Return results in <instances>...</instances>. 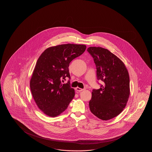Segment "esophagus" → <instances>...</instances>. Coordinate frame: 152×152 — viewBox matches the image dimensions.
<instances>
[{"instance_id":"obj_1","label":"esophagus","mask_w":152,"mask_h":152,"mask_svg":"<svg viewBox=\"0 0 152 152\" xmlns=\"http://www.w3.org/2000/svg\"><path fill=\"white\" fill-rule=\"evenodd\" d=\"M75 90L78 91V92H81V91H83L84 90V89L83 88H81L80 87H77L76 88H75Z\"/></svg>"}]
</instances>
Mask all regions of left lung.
Returning <instances> with one entry per match:
<instances>
[{
    "mask_svg": "<svg viewBox=\"0 0 152 152\" xmlns=\"http://www.w3.org/2000/svg\"><path fill=\"white\" fill-rule=\"evenodd\" d=\"M87 50L96 66L97 79L104 82L99 89L92 91L91 112L100 120H111L126 106L130 95L129 73L123 61L107 49L90 47Z\"/></svg>",
    "mask_w": 152,
    "mask_h": 152,
    "instance_id": "obj_1",
    "label": "left lung"
}]
</instances>
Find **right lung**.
<instances>
[{"instance_id": "1", "label": "right lung", "mask_w": 152, "mask_h": 152, "mask_svg": "<svg viewBox=\"0 0 152 152\" xmlns=\"http://www.w3.org/2000/svg\"><path fill=\"white\" fill-rule=\"evenodd\" d=\"M84 45L65 44L46 49L39 56L30 81L32 97L39 109L48 116H58L68 107L75 97L70 81V62L86 50Z\"/></svg>"}]
</instances>
